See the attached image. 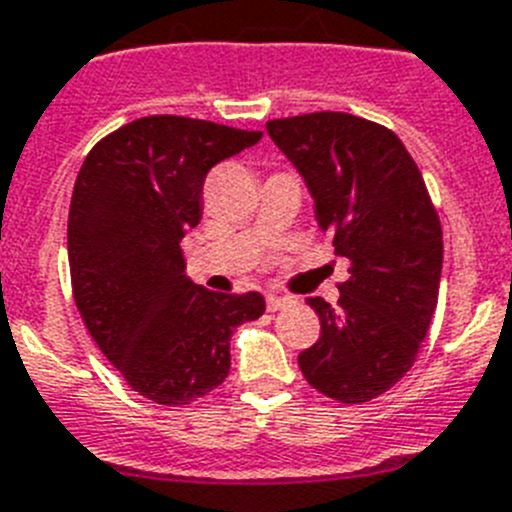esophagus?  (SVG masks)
<instances>
[{"mask_svg":"<svg viewBox=\"0 0 512 512\" xmlns=\"http://www.w3.org/2000/svg\"><path fill=\"white\" fill-rule=\"evenodd\" d=\"M287 304H292V297H287V294H279V292L266 294V307H269V312H276V309L287 307Z\"/></svg>","mask_w":512,"mask_h":512,"instance_id":"1","label":"esophagus"}]
</instances>
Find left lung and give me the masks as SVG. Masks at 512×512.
<instances>
[{"label":"left lung","instance_id":"8db88e82","mask_svg":"<svg viewBox=\"0 0 512 512\" xmlns=\"http://www.w3.org/2000/svg\"><path fill=\"white\" fill-rule=\"evenodd\" d=\"M266 131L307 185L335 256L350 261L337 307L307 299L322 332L299 368L335 401H370L409 373L437 309L442 225L424 177L391 129L360 116L320 111Z\"/></svg>","mask_w":512,"mask_h":512}]
</instances>
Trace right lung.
I'll list each match as a JSON object with an SVG mask.
<instances>
[{
    "instance_id": "obj_1",
    "label": "right lung",
    "mask_w": 512,
    "mask_h": 512,
    "mask_svg": "<svg viewBox=\"0 0 512 512\" xmlns=\"http://www.w3.org/2000/svg\"><path fill=\"white\" fill-rule=\"evenodd\" d=\"M261 139L187 116H144L91 149L73 187L68 261L88 332L131 388L185 406L231 370V335L259 320V292L223 294L187 276L182 238L203 218L210 167Z\"/></svg>"
}]
</instances>
